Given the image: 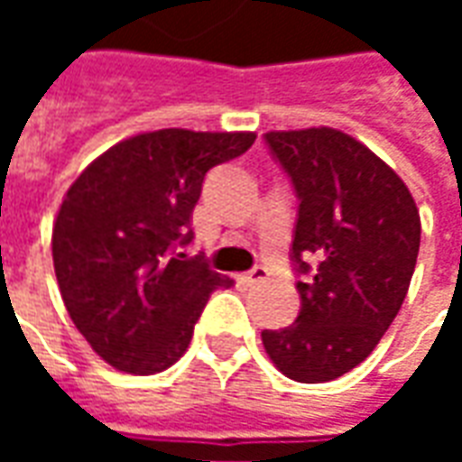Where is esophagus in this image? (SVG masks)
I'll list each match as a JSON object with an SVG mask.
<instances>
[{
  "instance_id": "1",
  "label": "esophagus",
  "mask_w": 462,
  "mask_h": 462,
  "mask_svg": "<svg viewBox=\"0 0 462 462\" xmlns=\"http://www.w3.org/2000/svg\"><path fill=\"white\" fill-rule=\"evenodd\" d=\"M270 280V274H267V270L264 267H254V270H250L245 277H242V282H247V284H262V282Z\"/></svg>"
}]
</instances>
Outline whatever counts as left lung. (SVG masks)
<instances>
[{
	"instance_id": "left-lung-1",
	"label": "left lung",
	"mask_w": 462,
	"mask_h": 462,
	"mask_svg": "<svg viewBox=\"0 0 462 462\" xmlns=\"http://www.w3.org/2000/svg\"><path fill=\"white\" fill-rule=\"evenodd\" d=\"M264 143L300 198L290 257L301 310L262 344L287 378L324 383L358 366L396 319L420 217L406 182L346 133L270 131Z\"/></svg>"
}]
</instances>
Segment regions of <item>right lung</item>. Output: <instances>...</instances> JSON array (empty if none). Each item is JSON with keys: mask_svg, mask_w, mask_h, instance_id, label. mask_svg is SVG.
<instances>
[{"mask_svg": "<svg viewBox=\"0 0 462 462\" xmlns=\"http://www.w3.org/2000/svg\"><path fill=\"white\" fill-rule=\"evenodd\" d=\"M254 133L162 128L116 143L66 192L51 235L66 311L118 371L158 374L185 354L210 294L232 282L188 257L192 210L210 168Z\"/></svg>", "mask_w": 462, "mask_h": 462, "instance_id": "right-lung-1", "label": "right lung"}]
</instances>
